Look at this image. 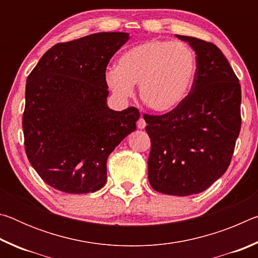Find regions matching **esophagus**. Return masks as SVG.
Here are the masks:
<instances>
[{
  "label": "esophagus",
  "mask_w": 258,
  "mask_h": 258,
  "mask_svg": "<svg viewBox=\"0 0 258 258\" xmlns=\"http://www.w3.org/2000/svg\"><path fill=\"white\" fill-rule=\"evenodd\" d=\"M137 126H138V128H140V130H143L146 127L147 123H146V120H145V118H143V117H140L139 120L137 121Z\"/></svg>",
  "instance_id": "esophagus-1"
}]
</instances>
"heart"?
Segmentation results:
<instances>
[{
	"mask_svg": "<svg viewBox=\"0 0 258 258\" xmlns=\"http://www.w3.org/2000/svg\"><path fill=\"white\" fill-rule=\"evenodd\" d=\"M197 71V55L185 43L152 40L126 50L104 81L120 100L132 97L139 83L140 98L148 108L169 112L189 97Z\"/></svg>",
	"mask_w": 258,
	"mask_h": 258,
	"instance_id": "1",
	"label": "heart"
}]
</instances>
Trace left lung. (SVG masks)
Returning a JSON list of instances; mask_svg holds the SVG:
<instances>
[{"label":"left lung","instance_id":"obj_1","mask_svg":"<svg viewBox=\"0 0 258 258\" xmlns=\"http://www.w3.org/2000/svg\"><path fill=\"white\" fill-rule=\"evenodd\" d=\"M198 60L189 97L160 116L143 115L151 140L148 178L152 189L172 196L197 195L228 169L241 127V87L213 43L176 35Z\"/></svg>","mask_w":258,"mask_h":258}]
</instances>
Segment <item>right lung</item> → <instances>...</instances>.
I'll list each match as a JSON object with an SVG mask.
<instances>
[{
  "label": "right lung",
  "mask_w": 258,
  "mask_h": 258,
  "mask_svg": "<svg viewBox=\"0 0 258 258\" xmlns=\"http://www.w3.org/2000/svg\"><path fill=\"white\" fill-rule=\"evenodd\" d=\"M127 33H98L47 50L26 83L25 151L46 184L89 194L107 181V159L137 128L140 112L107 106L104 81L111 56Z\"/></svg>",
  "instance_id": "1"
}]
</instances>
